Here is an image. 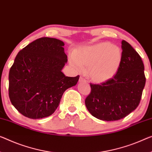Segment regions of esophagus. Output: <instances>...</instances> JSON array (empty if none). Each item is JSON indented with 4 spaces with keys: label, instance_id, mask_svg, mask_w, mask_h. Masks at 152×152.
Instances as JSON below:
<instances>
[{
    "label": "esophagus",
    "instance_id": "1",
    "mask_svg": "<svg viewBox=\"0 0 152 152\" xmlns=\"http://www.w3.org/2000/svg\"><path fill=\"white\" fill-rule=\"evenodd\" d=\"M79 82H86V80L82 77H80V78H79Z\"/></svg>",
    "mask_w": 152,
    "mask_h": 152
}]
</instances>
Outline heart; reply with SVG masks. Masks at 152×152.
Wrapping results in <instances>:
<instances>
[{"mask_svg":"<svg viewBox=\"0 0 152 152\" xmlns=\"http://www.w3.org/2000/svg\"><path fill=\"white\" fill-rule=\"evenodd\" d=\"M122 59L118 46L101 43L79 49L70 57L71 64L78 71L88 66V73L96 82H104L111 79L118 71Z\"/></svg>","mask_w":152,"mask_h":152,"instance_id":"1","label":"heart"}]
</instances>
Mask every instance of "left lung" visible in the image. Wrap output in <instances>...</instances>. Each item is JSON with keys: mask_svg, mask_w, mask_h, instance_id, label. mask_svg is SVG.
Listing matches in <instances>:
<instances>
[{"mask_svg": "<svg viewBox=\"0 0 152 152\" xmlns=\"http://www.w3.org/2000/svg\"><path fill=\"white\" fill-rule=\"evenodd\" d=\"M122 59L113 77L100 84L90 83L85 104L92 115L103 121L125 118L137 109L145 84L144 64L134 48L122 41Z\"/></svg>", "mask_w": 152, "mask_h": 152, "instance_id": "obj_1", "label": "left lung"}]
</instances>
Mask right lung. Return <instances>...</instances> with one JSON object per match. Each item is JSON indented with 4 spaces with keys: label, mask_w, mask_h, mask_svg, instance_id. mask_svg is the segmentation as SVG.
Here are the masks:
<instances>
[{
    "label": "right lung",
    "mask_w": 152,
    "mask_h": 152,
    "mask_svg": "<svg viewBox=\"0 0 152 152\" xmlns=\"http://www.w3.org/2000/svg\"><path fill=\"white\" fill-rule=\"evenodd\" d=\"M64 42L50 37L32 41L16 56L9 74V96L14 107L30 119L52 115L64 91L75 86L79 76L62 72L67 62Z\"/></svg>",
    "instance_id": "obj_1"
}]
</instances>
